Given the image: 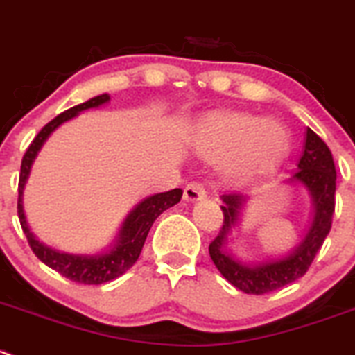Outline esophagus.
Here are the masks:
<instances>
[{"mask_svg": "<svg viewBox=\"0 0 355 355\" xmlns=\"http://www.w3.org/2000/svg\"><path fill=\"white\" fill-rule=\"evenodd\" d=\"M207 191L203 188L202 182H189L184 188V200L186 202H198V200L205 198Z\"/></svg>", "mask_w": 355, "mask_h": 355, "instance_id": "1", "label": "esophagus"}]
</instances>
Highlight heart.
Masks as SVG:
<instances>
[{"mask_svg":"<svg viewBox=\"0 0 355 355\" xmlns=\"http://www.w3.org/2000/svg\"><path fill=\"white\" fill-rule=\"evenodd\" d=\"M290 136L285 125L272 119L230 112L207 117L196 131V145L207 157L227 159V173L248 179L278 162L288 148Z\"/></svg>","mask_w":355,"mask_h":355,"instance_id":"obj_1","label":"heart"}]
</instances>
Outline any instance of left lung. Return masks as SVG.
<instances>
[{"mask_svg":"<svg viewBox=\"0 0 355 355\" xmlns=\"http://www.w3.org/2000/svg\"><path fill=\"white\" fill-rule=\"evenodd\" d=\"M290 181L302 182L311 191L314 202V219L311 230L300 245L288 255L278 261L264 262L257 266H247L236 261L224 248L226 236L231 226L236 224L243 193H227L223 195V227L219 234L210 241L209 254L220 275L238 290L250 295H264L275 292L282 286L297 282L305 275L314 261L315 254L324 243L329 230H331L333 214H335V189H336V171L333 155L328 145L307 128L304 148L298 159V169L292 171Z\"/></svg>","mask_w":355,"mask_h":355,"instance_id":"8db88e82","label":"left lung"}]
</instances>
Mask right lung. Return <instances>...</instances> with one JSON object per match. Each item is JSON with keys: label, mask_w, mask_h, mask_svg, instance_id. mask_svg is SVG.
Returning a JSON list of instances; mask_svg holds the SVG:
<instances>
[{"label": "right lung", "mask_w": 355, "mask_h": 355, "mask_svg": "<svg viewBox=\"0 0 355 355\" xmlns=\"http://www.w3.org/2000/svg\"><path fill=\"white\" fill-rule=\"evenodd\" d=\"M110 100L108 94H100V96H94L91 100H87L86 103H80L77 107L69 108L63 114L57 115L53 121L48 122L40 132H37L36 138L33 139V143L27 148L26 155L22 159V166H20V178H19V203H17V210H19V219L20 226H22L24 233H26L27 241H29V247L33 248V252L36 254V257L41 262L48 266V268L55 269L62 276L69 278L70 282L83 283V285H101V283L112 282V279L119 278L121 275H124L128 269H131L135 266V262L138 261L139 254L143 250V245H145L146 236H148V231L152 227L153 220L167 210L169 207L176 205L181 200L182 191L179 188L171 189L166 193H157V195L148 196L146 200H143L135 210L128 216V219L122 224L121 234H119V241L110 252L100 255H72V254H63V252L53 250V248L46 247V245L40 243V241L34 238V234L31 233L29 226H27L26 216H24V207H22V191L24 184H26L27 176H29L31 166H33L34 159H36L37 152L43 146V143L46 141L48 136L58 128L60 124H63L69 119L76 117L79 112L87 110V108L100 107V105L107 103Z\"/></svg>", "instance_id": "right-lung-1"}]
</instances>
